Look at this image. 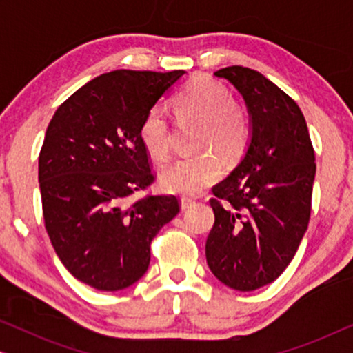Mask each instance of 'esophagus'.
<instances>
[{
    "label": "esophagus",
    "mask_w": 353,
    "mask_h": 353,
    "mask_svg": "<svg viewBox=\"0 0 353 353\" xmlns=\"http://www.w3.org/2000/svg\"><path fill=\"white\" fill-rule=\"evenodd\" d=\"M194 204H196V202L192 201V199H186V197H183V199H181V209H183V210L191 209V207L194 205Z\"/></svg>",
    "instance_id": "1"
}]
</instances>
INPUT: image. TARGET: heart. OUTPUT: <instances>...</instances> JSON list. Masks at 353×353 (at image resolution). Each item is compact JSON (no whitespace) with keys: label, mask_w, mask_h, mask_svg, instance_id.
Listing matches in <instances>:
<instances>
[{"label":"heart","mask_w":353,"mask_h":353,"mask_svg":"<svg viewBox=\"0 0 353 353\" xmlns=\"http://www.w3.org/2000/svg\"><path fill=\"white\" fill-rule=\"evenodd\" d=\"M173 110L180 120L201 123L197 149L204 152L170 163L162 170L161 183L163 190L194 197L223 175L225 163L216 152L228 161L243 157L250 143L252 125L248 110L243 104L236 103L231 91L205 75H197L183 86L173 99ZM138 134L143 148L154 161L165 162L170 157V123L161 105H154L144 114ZM207 148L212 151L207 152Z\"/></svg>","instance_id":"obj_1"}]
</instances>
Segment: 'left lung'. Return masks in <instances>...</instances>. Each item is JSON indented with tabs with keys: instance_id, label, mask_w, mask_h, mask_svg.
<instances>
[{
	"instance_id": "left-lung-1",
	"label": "left lung",
	"mask_w": 353,
	"mask_h": 353,
	"mask_svg": "<svg viewBox=\"0 0 353 353\" xmlns=\"http://www.w3.org/2000/svg\"><path fill=\"white\" fill-rule=\"evenodd\" d=\"M214 75L243 94L252 137L239 165L212 188L215 223L205 257L226 286L255 291L286 270L305 234L315 151L301 108L267 77L241 65Z\"/></svg>"
}]
</instances>
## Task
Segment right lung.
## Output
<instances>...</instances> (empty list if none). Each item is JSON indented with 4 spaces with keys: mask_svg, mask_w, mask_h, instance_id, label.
I'll list each match as a JSON object with an SVG mask.
<instances>
[{
    "mask_svg": "<svg viewBox=\"0 0 353 353\" xmlns=\"http://www.w3.org/2000/svg\"><path fill=\"white\" fill-rule=\"evenodd\" d=\"M183 74H103L67 98L48 125L38 157L45 228L64 267L98 291L137 283L152 239L180 212L176 196H132L156 180L139 123Z\"/></svg>",
    "mask_w": 353,
    "mask_h": 353,
    "instance_id": "obj_1",
    "label": "right lung"
}]
</instances>
